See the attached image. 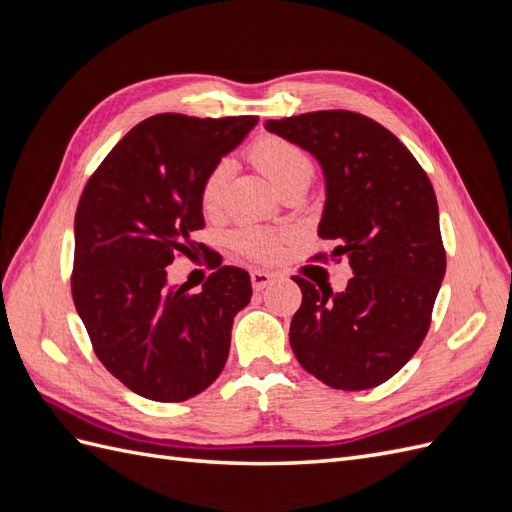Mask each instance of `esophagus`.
Returning a JSON list of instances; mask_svg holds the SVG:
<instances>
[{"label":"esophagus","instance_id":"esophagus-1","mask_svg":"<svg viewBox=\"0 0 512 512\" xmlns=\"http://www.w3.org/2000/svg\"><path fill=\"white\" fill-rule=\"evenodd\" d=\"M273 280V275L267 271H252V286L254 290H265Z\"/></svg>","mask_w":512,"mask_h":512}]
</instances>
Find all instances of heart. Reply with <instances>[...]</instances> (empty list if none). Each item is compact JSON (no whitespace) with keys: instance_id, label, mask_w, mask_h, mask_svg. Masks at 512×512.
I'll return each mask as SVG.
<instances>
[{"instance_id":"1","label":"heart","mask_w":512,"mask_h":512,"mask_svg":"<svg viewBox=\"0 0 512 512\" xmlns=\"http://www.w3.org/2000/svg\"><path fill=\"white\" fill-rule=\"evenodd\" d=\"M250 158L280 192L299 183L307 185L314 177L312 158H309L299 145H294L280 136L258 138V141L250 147ZM230 175H232L230 160H220L207 173L203 185H200V205H203L207 213L220 209ZM282 241H284L282 232H273L258 226H243L235 232V235H232V243H235L237 250L243 256L258 262H271L280 256Z\"/></svg>"}]
</instances>
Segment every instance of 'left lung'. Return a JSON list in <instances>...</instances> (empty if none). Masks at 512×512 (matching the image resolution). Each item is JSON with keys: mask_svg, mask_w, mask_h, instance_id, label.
Listing matches in <instances>:
<instances>
[{"mask_svg": "<svg viewBox=\"0 0 512 512\" xmlns=\"http://www.w3.org/2000/svg\"><path fill=\"white\" fill-rule=\"evenodd\" d=\"M265 128L322 166L318 237L333 239L331 256H346L354 273L344 292L294 277L303 303L290 322L292 352L333 389H374L429 331L446 271L436 192L408 147L361 113L316 111Z\"/></svg>", "mask_w": 512, "mask_h": 512, "instance_id": "left-lung-1", "label": "left lung"}]
</instances>
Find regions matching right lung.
Listing matches in <instances>:
<instances>
[{"instance_id":"1","label":"right lung","mask_w":512,"mask_h":512,"mask_svg":"<svg viewBox=\"0 0 512 512\" xmlns=\"http://www.w3.org/2000/svg\"><path fill=\"white\" fill-rule=\"evenodd\" d=\"M258 123L254 115H153L89 177L74 218L72 299L100 363L136 395L185 401L222 374L250 275L220 267L203 290L168 286L177 254L205 252L200 185Z\"/></svg>"}]
</instances>
